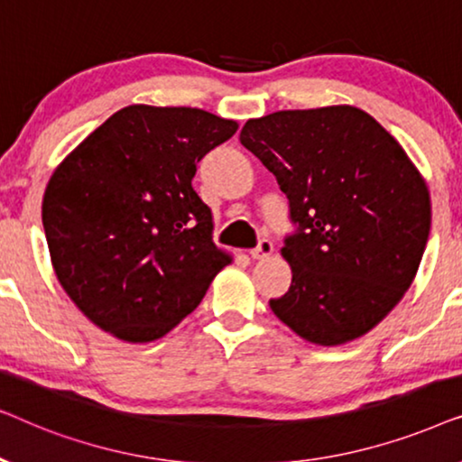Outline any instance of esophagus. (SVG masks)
Instances as JSON below:
<instances>
[{
    "label": "esophagus",
    "instance_id": "esophagus-1",
    "mask_svg": "<svg viewBox=\"0 0 462 462\" xmlns=\"http://www.w3.org/2000/svg\"><path fill=\"white\" fill-rule=\"evenodd\" d=\"M271 254H273V244H271L269 239H261V244H258L254 250H250V256L254 258V261H263V258H269Z\"/></svg>",
    "mask_w": 462,
    "mask_h": 462
}]
</instances>
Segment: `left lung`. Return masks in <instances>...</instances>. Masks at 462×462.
Masks as SVG:
<instances>
[{
    "instance_id": "1",
    "label": "left lung",
    "mask_w": 462,
    "mask_h": 462,
    "mask_svg": "<svg viewBox=\"0 0 462 462\" xmlns=\"http://www.w3.org/2000/svg\"><path fill=\"white\" fill-rule=\"evenodd\" d=\"M239 141L290 199L292 283L271 311L313 345L381 324L412 286L431 229L427 182L374 117L351 105L248 119Z\"/></svg>"
}]
</instances>
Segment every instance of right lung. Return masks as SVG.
Masks as SVG:
<instances>
[{"instance_id": "1", "label": "right lung", "mask_w": 462, "mask_h": 462, "mask_svg": "<svg viewBox=\"0 0 462 462\" xmlns=\"http://www.w3.org/2000/svg\"><path fill=\"white\" fill-rule=\"evenodd\" d=\"M237 128L204 109L130 105L56 166L42 204L50 261L100 330L125 343L166 337L233 261L191 180Z\"/></svg>"}]
</instances>
